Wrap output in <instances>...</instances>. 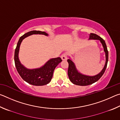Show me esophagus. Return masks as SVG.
Instances as JSON below:
<instances>
[{"instance_id":"obj_1","label":"esophagus","mask_w":120,"mask_h":120,"mask_svg":"<svg viewBox=\"0 0 120 120\" xmlns=\"http://www.w3.org/2000/svg\"><path fill=\"white\" fill-rule=\"evenodd\" d=\"M61 58L62 60H67V54L66 53H64L62 54Z\"/></svg>"}]
</instances>
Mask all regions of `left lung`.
<instances>
[{"mask_svg":"<svg viewBox=\"0 0 120 120\" xmlns=\"http://www.w3.org/2000/svg\"><path fill=\"white\" fill-rule=\"evenodd\" d=\"M89 40H99L104 49V51L105 53V64L104 68L101 70V71L99 74L94 76H88L80 73L77 70L75 63L72 61V60L70 58L68 59L67 61L69 64L68 75L69 78L70 82L73 84L79 86H87L93 84L97 81H98L101 77L104 74L105 70H106L107 62L109 59V52L107 51V46L105 43V41L101 38L100 36L96 35L94 33H90L89 34Z\"/></svg>","mask_w":120,"mask_h":120,"instance_id":"8db88e82","label":"left lung"}]
</instances>
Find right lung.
Wrapping results in <instances>:
<instances>
[{
	"mask_svg": "<svg viewBox=\"0 0 120 120\" xmlns=\"http://www.w3.org/2000/svg\"><path fill=\"white\" fill-rule=\"evenodd\" d=\"M33 34H42L48 36V34L46 32L40 31H32L24 34L19 38L17 43L15 51L14 61L16 69L24 80L34 86H43L51 82L54 69L62 60L60 57L51 59L40 68L32 69L23 66L20 62L19 58L20 45L24 38Z\"/></svg>",
	"mask_w": 120,
	"mask_h": 120,
	"instance_id": "add662e5",
	"label": "right lung"
}]
</instances>
